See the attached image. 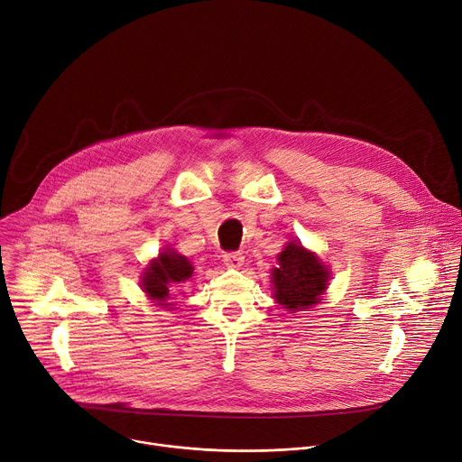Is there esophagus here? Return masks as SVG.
<instances>
[{"instance_id":"1","label":"esophagus","mask_w":462,"mask_h":462,"mask_svg":"<svg viewBox=\"0 0 462 462\" xmlns=\"http://www.w3.org/2000/svg\"><path fill=\"white\" fill-rule=\"evenodd\" d=\"M223 260H225L226 267L239 269V267L243 265V262H245V256H243L241 253H226V254L223 256Z\"/></svg>"}]
</instances>
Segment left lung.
Masks as SVG:
<instances>
[{"label":"left lung","mask_w":462,"mask_h":462,"mask_svg":"<svg viewBox=\"0 0 462 462\" xmlns=\"http://www.w3.org/2000/svg\"><path fill=\"white\" fill-rule=\"evenodd\" d=\"M276 260H279V267L271 271L276 302L293 314L312 309L321 300L328 286L330 271L314 253L306 251L297 241H290Z\"/></svg>","instance_id":"8db88e82"}]
</instances>
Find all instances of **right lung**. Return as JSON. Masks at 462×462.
<instances>
[{
	"label": "right lung",
	"mask_w": 462,
	"mask_h": 462,
	"mask_svg": "<svg viewBox=\"0 0 462 462\" xmlns=\"http://www.w3.org/2000/svg\"><path fill=\"white\" fill-rule=\"evenodd\" d=\"M191 274L193 265L186 256L178 254L172 249H163V253H160V256L153 258L144 269L141 276V288L150 300L167 309V306H171V302H167L171 299V288H174V284L186 282L191 279Z\"/></svg>",
	"instance_id": "add662e5"
}]
</instances>
